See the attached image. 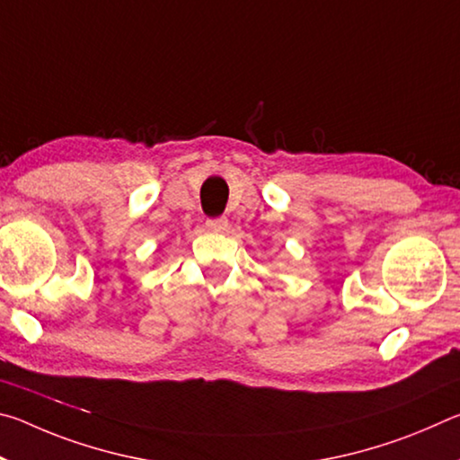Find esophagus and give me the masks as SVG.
Returning a JSON list of instances; mask_svg holds the SVG:
<instances>
[{
  "mask_svg": "<svg viewBox=\"0 0 460 460\" xmlns=\"http://www.w3.org/2000/svg\"><path fill=\"white\" fill-rule=\"evenodd\" d=\"M207 229L213 231V233H225L229 227V221L225 219V217H217V219H208L207 223Z\"/></svg>",
  "mask_w": 460,
  "mask_h": 460,
  "instance_id": "34e87169",
  "label": "esophagus"
}]
</instances>
